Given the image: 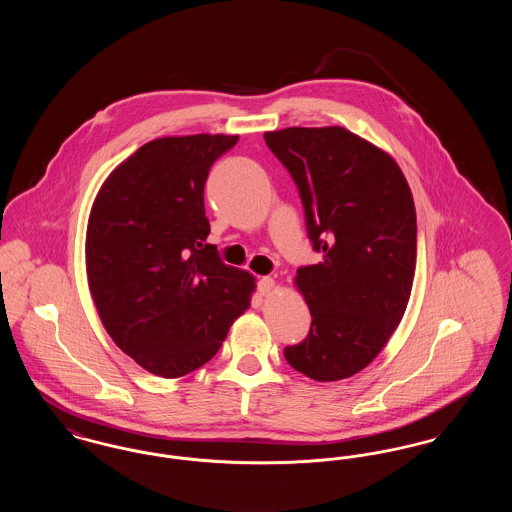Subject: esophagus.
Wrapping results in <instances>:
<instances>
[{
    "label": "esophagus",
    "instance_id": "esophagus-1",
    "mask_svg": "<svg viewBox=\"0 0 512 512\" xmlns=\"http://www.w3.org/2000/svg\"><path fill=\"white\" fill-rule=\"evenodd\" d=\"M274 288H276V282L270 276L261 278L259 284H257V292H259V295H263V297H267V295L274 292Z\"/></svg>",
    "mask_w": 512,
    "mask_h": 512
}]
</instances>
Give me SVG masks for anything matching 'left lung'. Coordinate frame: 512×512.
I'll list each match as a JSON object with an SVG mask.
<instances>
[{
    "mask_svg": "<svg viewBox=\"0 0 512 512\" xmlns=\"http://www.w3.org/2000/svg\"><path fill=\"white\" fill-rule=\"evenodd\" d=\"M265 142L292 174L309 240L322 251V263L297 268L313 320L284 357L317 382L349 378L384 349L411 297V188L391 155L341 126H292L265 132Z\"/></svg>",
    "mask_w": 512,
    "mask_h": 512,
    "instance_id": "obj_1",
    "label": "left lung"
}]
</instances>
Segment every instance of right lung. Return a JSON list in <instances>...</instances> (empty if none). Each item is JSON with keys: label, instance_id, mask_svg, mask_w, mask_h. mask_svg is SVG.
Listing matches in <instances>:
<instances>
[{"label": "right lung", "instance_id": "add662e5", "mask_svg": "<svg viewBox=\"0 0 512 512\" xmlns=\"http://www.w3.org/2000/svg\"><path fill=\"white\" fill-rule=\"evenodd\" d=\"M240 136L147 142L107 176L86 232V272L107 334L147 372L180 378L215 357L255 278L205 244L203 188Z\"/></svg>", "mask_w": 512, "mask_h": 512}]
</instances>
